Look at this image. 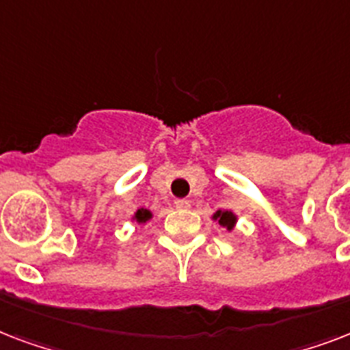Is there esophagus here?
<instances>
[{
	"instance_id": "34e87169",
	"label": "esophagus",
	"mask_w": 350,
	"mask_h": 350,
	"mask_svg": "<svg viewBox=\"0 0 350 350\" xmlns=\"http://www.w3.org/2000/svg\"><path fill=\"white\" fill-rule=\"evenodd\" d=\"M174 205H176V208H181V211H187V208L191 207V202H189V200H185V198H180V200H176Z\"/></svg>"
}]
</instances>
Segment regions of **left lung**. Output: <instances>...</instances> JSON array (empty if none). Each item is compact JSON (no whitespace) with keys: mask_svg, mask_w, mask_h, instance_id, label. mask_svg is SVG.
<instances>
[{"mask_svg":"<svg viewBox=\"0 0 350 350\" xmlns=\"http://www.w3.org/2000/svg\"><path fill=\"white\" fill-rule=\"evenodd\" d=\"M214 219H218L219 225H224V227H227V229H232L234 224H236V216H234L232 213H229V211H218V213L214 214Z\"/></svg>","mask_w":350,"mask_h":350,"instance_id":"left-lung-1","label":"left lung"}]
</instances>
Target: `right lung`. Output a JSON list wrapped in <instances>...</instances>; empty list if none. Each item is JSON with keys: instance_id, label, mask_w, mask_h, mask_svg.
<instances>
[{"instance_id": "obj_1", "label": "right lung", "mask_w": 350, "mask_h": 350, "mask_svg": "<svg viewBox=\"0 0 350 350\" xmlns=\"http://www.w3.org/2000/svg\"><path fill=\"white\" fill-rule=\"evenodd\" d=\"M136 219L139 224H145L147 219H150V211H147V208H139L136 213Z\"/></svg>"}]
</instances>
